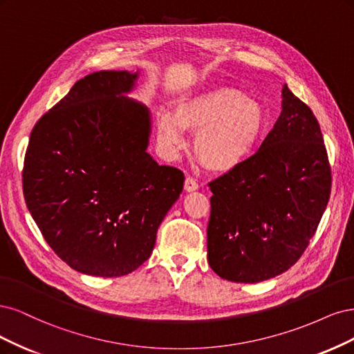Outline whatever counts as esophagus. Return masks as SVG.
<instances>
[{"label":"esophagus","instance_id":"1","mask_svg":"<svg viewBox=\"0 0 354 354\" xmlns=\"http://www.w3.org/2000/svg\"><path fill=\"white\" fill-rule=\"evenodd\" d=\"M184 188H185V191H188V192H191V191H196V189H198V182H197L196 179H194V178L188 176V178L185 179Z\"/></svg>","mask_w":354,"mask_h":354}]
</instances>
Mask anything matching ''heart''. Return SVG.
Returning <instances> with one entry per match:
<instances>
[{"label": "heart", "instance_id": "b5f03b06", "mask_svg": "<svg viewBox=\"0 0 354 354\" xmlns=\"http://www.w3.org/2000/svg\"><path fill=\"white\" fill-rule=\"evenodd\" d=\"M266 127L259 102L234 88H212L182 98L175 111L157 115L158 141L169 153L185 145V131L196 132L194 156L210 172L226 174L252 156Z\"/></svg>", "mask_w": 354, "mask_h": 354}]
</instances>
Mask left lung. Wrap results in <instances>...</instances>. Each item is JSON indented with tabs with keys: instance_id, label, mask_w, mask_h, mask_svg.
<instances>
[{
	"instance_id": "obj_1",
	"label": "left lung",
	"mask_w": 354,
	"mask_h": 354,
	"mask_svg": "<svg viewBox=\"0 0 354 354\" xmlns=\"http://www.w3.org/2000/svg\"><path fill=\"white\" fill-rule=\"evenodd\" d=\"M330 182L321 127L285 84L282 111L259 150L209 184L210 268L244 283L288 270L317 230Z\"/></svg>"
}]
</instances>
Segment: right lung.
<instances>
[{"label":"right lung","mask_w":354,"mask_h":354,"mask_svg":"<svg viewBox=\"0 0 354 354\" xmlns=\"http://www.w3.org/2000/svg\"><path fill=\"white\" fill-rule=\"evenodd\" d=\"M136 77L86 75L30 132L21 174L26 206L53 252L86 275L138 269L184 188L182 170L147 153V107L122 95Z\"/></svg>","instance_id":"1"}]
</instances>
